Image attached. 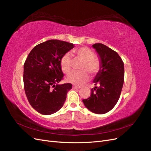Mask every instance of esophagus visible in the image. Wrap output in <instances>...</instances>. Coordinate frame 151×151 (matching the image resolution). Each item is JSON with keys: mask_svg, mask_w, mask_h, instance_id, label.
<instances>
[{"mask_svg": "<svg viewBox=\"0 0 151 151\" xmlns=\"http://www.w3.org/2000/svg\"><path fill=\"white\" fill-rule=\"evenodd\" d=\"M72 88L74 89H79L81 88V86H75V85H73L72 86Z\"/></svg>", "mask_w": 151, "mask_h": 151, "instance_id": "34e87169", "label": "esophagus"}]
</instances>
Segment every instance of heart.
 <instances>
[{
    "label": "heart",
    "instance_id": "obj_1",
    "mask_svg": "<svg viewBox=\"0 0 151 151\" xmlns=\"http://www.w3.org/2000/svg\"><path fill=\"white\" fill-rule=\"evenodd\" d=\"M73 53L76 58L83 61L80 67L82 70L72 72L68 76L67 81L74 84L83 85L89 79V76L86 72L92 75L97 74L100 69V63L94 58V52L88 47H81L75 49ZM72 62L73 58L70 53H66L63 55L60 60V67L63 73L68 74L71 72Z\"/></svg>",
    "mask_w": 151,
    "mask_h": 151
}]
</instances>
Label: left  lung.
<instances>
[{
    "label": "left lung",
    "mask_w": 151,
    "mask_h": 151,
    "mask_svg": "<svg viewBox=\"0 0 151 151\" xmlns=\"http://www.w3.org/2000/svg\"><path fill=\"white\" fill-rule=\"evenodd\" d=\"M100 58V69L94 79L90 97L83 99L85 106L96 114L109 111L117 103L124 82V64L116 52L102 43H95Z\"/></svg>",
    "instance_id": "obj_1"
}]
</instances>
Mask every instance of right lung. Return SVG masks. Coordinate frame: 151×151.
Masks as SVG:
<instances>
[{"label": "right lung", "mask_w": 151, "mask_h": 151, "mask_svg": "<svg viewBox=\"0 0 151 151\" xmlns=\"http://www.w3.org/2000/svg\"><path fill=\"white\" fill-rule=\"evenodd\" d=\"M74 47L70 43L50 40L35 46L26 58L23 74L25 93L31 106L42 115L58 111L72 89L70 83H58L63 77L61 58Z\"/></svg>", "instance_id": "1"}]
</instances>
